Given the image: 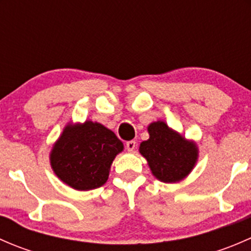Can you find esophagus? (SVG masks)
<instances>
[{
  "instance_id": "obj_1",
  "label": "esophagus",
  "mask_w": 251,
  "mask_h": 251,
  "mask_svg": "<svg viewBox=\"0 0 251 251\" xmlns=\"http://www.w3.org/2000/svg\"><path fill=\"white\" fill-rule=\"evenodd\" d=\"M126 149H127L128 151H133L136 149V141H128L127 143H126Z\"/></svg>"
}]
</instances>
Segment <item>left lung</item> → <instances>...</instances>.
<instances>
[{"instance_id": "left-lung-1", "label": "left lung", "mask_w": 251, "mask_h": 251, "mask_svg": "<svg viewBox=\"0 0 251 251\" xmlns=\"http://www.w3.org/2000/svg\"><path fill=\"white\" fill-rule=\"evenodd\" d=\"M148 132L149 140L142 142L140 151L154 176L166 183L184 178L198 158L196 144L169 128L164 121L151 124Z\"/></svg>"}]
</instances>
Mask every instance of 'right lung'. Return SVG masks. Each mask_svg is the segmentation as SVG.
I'll list each match as a JSON object with an SVG mask.
<instances>
[{"label": "right lung", "mask_w": 251, "mask_h": 251, "mask_svg": "<svg viewBox=\"0 0 251 251\" xmlns=\"http://www.w3.org/2000/svg\"><path fill=\"white\" fill-rule=\"evenodd\" d=\"M123 149V142L113 131L86 121L64 128L50 153V165L68 186L90 191L107 182L111 163Z\"/></svg>", "instance_id": "right-lung-1"}]
</instances>
